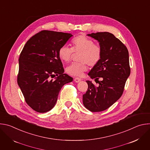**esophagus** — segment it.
Here are the masks:
<instances>
[{
  "mask_svg": "<svg viewBox=\"0 0 150 150\" xmlns=\"http://www.w3.org/2000/svg\"><path fill=\"white\" fill-rule=\"evenodd\" d=\"M81 81V78H79L76 77V78H74V81H75V82H76V83H78V82H80Z\"/></svg>",
  "mask_w": 150,
  "mask_h": 150,
  "instance_id": "esophagus-1",
  "label": "esophagus"
}]
</instances>
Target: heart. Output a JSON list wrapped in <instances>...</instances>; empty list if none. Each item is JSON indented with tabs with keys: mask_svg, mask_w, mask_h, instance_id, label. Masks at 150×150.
Segmentation results:
<instances>
[{
	"mask_svg": "<svg viewBox=\"0 0 150 150\" xmlns=\"http://www.w3.org/2000/svg\"><path fill=\"white\" fill-rule=\"evenodd\" d=\"M74 53H79L80 63H72L66 69V72L74 76H81L83 72L87 70V65L94 67L99 62L101 57V47L94 44L93 40L85 35H78L71 41V48L67 46L60 47L58 55L60 59L64 62H69Z\"/></svg>",
	"mask_w": 150,
	"mask_h": 150,
	"instance_id": "heart-1",
	"label": "heart"
}]
</instances>
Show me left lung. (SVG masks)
<instances>
[{"mask_svg": "<svg viewBox=\"0 0 150 150\" xmlns=\"http://www.w3.org/2000/svg\"><path fill=\"white\" fill-rule=\"evenodd\" d=\"M96 40L101 49L99 62L88 73L91 79L98 81L96 87L86 81L88 88L83 95V104L93 112L106 110L122 96L131 69L129 53L126 47L113 34L100 32L87 34ZM99 78L101 81H98Z\"/></svg>", "mask_w": 150, "mask_h": 150, "instance_id": "8db88e82", "label": "left lung"}]
</instances>
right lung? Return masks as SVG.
Listing matches in <instances>:
<instances>
[{
	"instance_id": "1",
	"label": "right lung",
	"mask_w": 150,
	"mask_h": 150,
	"mask_svg": "<svg viewBox=\"0 0 150 150\" xmlns=\"http://www.w3.org/2000/svg\"><path fill=\"white\" fill-rule=\"evenodd\" d=\"M72 36L69 33L41 31L26 42L20 54L18 84L26 103L38 113L52 109L62 87L73 81L63 73L58 55L60 47Z\"/></svg>"
}]
</instances>
